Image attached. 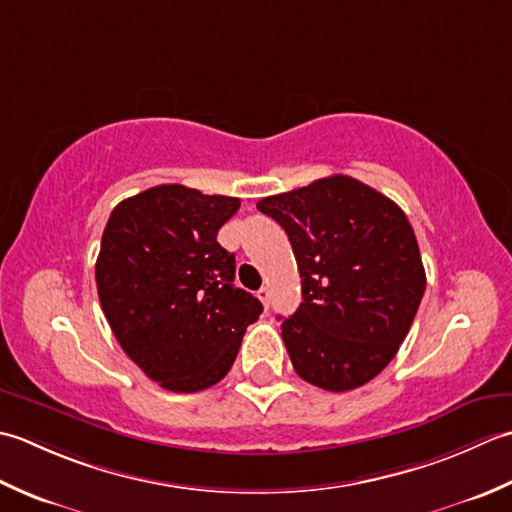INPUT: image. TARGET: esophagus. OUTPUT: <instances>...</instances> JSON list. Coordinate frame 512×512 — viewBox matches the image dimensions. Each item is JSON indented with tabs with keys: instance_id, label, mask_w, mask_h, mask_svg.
Returning a JSON list of instances; mask_svg holds the SVG:
<instances>
[{
	"instance_id": "34e87169",
	"label": "esophagus",
	"mask_w": 512,
	"mask_h": 512,
	"mask_svg": "<svg viewBox=\"0 0 512 512\" xmlns=\"http://www.w3.org/2000/svg\"><path fill=\"white\" fill-rule=\"evenodd\" d=\"M256 296H258V300L263 302L265 309H267V307H269V289H267V287H260V289L256 291Z\"/></svg>"
}]
</instances>
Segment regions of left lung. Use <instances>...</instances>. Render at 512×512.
I'll return each instance as SVG.
<instances>
[{
    "label": "left lung",
    "instance_id": "left-lung-1",
    "mask_svg": "<svg viewBox=\"0 0 512 512\" xmlns=\"http://www.w3.org/2000/svg\"><path fill=\"white\" fill-rule=\"evenodd\" d=\"M256 207L287 232L302 278L300 307L280 325L294 371L333 393L367 384L395 358L426 289L409 218L344 174Z\"/></svg>",
    "mask_w": 512,
    "mask_h": 512
}]
</instances>
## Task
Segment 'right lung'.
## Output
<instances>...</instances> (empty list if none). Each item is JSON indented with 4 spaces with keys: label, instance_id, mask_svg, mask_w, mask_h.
<instances>
[{
    "label": "right lung",
    "instance_id": "obj_1",
    "mask_svg": "<svg viewBox=\"0 0 512 512\" xmlns=\"http://www.w3.org/2000/svg\"><path fill=\"white\" fill-rule=\"evenodd\" d=\"M241 201L156 185L114 207L95 267L101 309L128 358L174 393L232 369L247 325L263 314L234 287L236 258L216 241Z\"/></svg>",
    "mask_w": 512,
    "mask_h": 512
}]
</instances>
